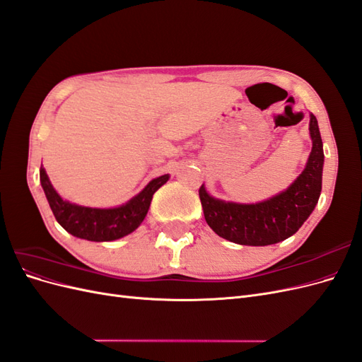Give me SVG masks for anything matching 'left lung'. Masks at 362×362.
Wrapping results in <instances>:
<instances>
[{"label": "left lung", "instance_id": "obj_1", "mask_svg": "<svg viewBox=\"0 0 362 362\" xmlns=\"http://www.w3.org/2000/svg\"><path fill=\"white\" fill-rule=\"evenodd\" d=\"M313 149L306 168L290 187L258 204H233L214 199L201 185L199 198L205 221L229 242L245 246H267L282 242L303 225L322 192L323 144L317 119L311 115Z\"/></svg>", "mask_w": 362, "mask_h": 362}]
</instances>
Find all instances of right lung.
<instances>
[{
  "label": "right lung",
  "instance_id": "obj_1",
  "mask_svg": "<svg viewBox=\"0 0 362 362\" xmlns=\"http://www.w3.org/2000/svg\"><path fill=\"white\" fill-rule=\"evenodd\" d=\"M169 180V175L152 180L146 187L122 206L87 208L63 201L52 189L45 169L40 168V182L56 221L75 237L90 242H112L134 231L149 210L152 196Z\"/></svg>",
  "mask_w": 362,
  "mask_h": 362
}]
</instances>
